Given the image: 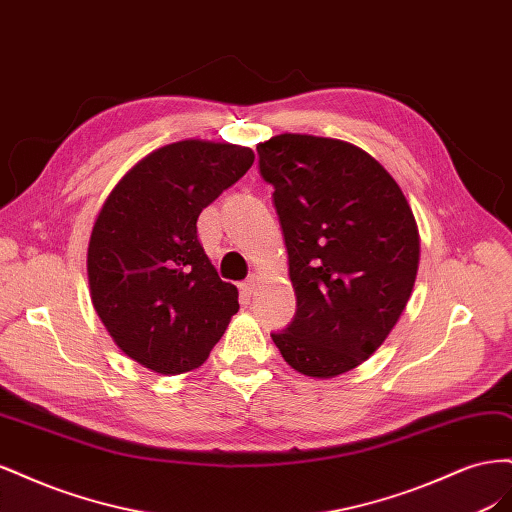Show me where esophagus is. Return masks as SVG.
Listing matches in <instances>:
<instances>
[{"instance_id":"esophagus-1","label":"esophagus","mask_w":512,"mask_h":512,"mask_svg":"<svg viewBox=\"0 0 512 512\" xmlns=\"http://www.w3.org/2000/svg\"><path fill=\"white\" fill-rule=\"evenodd\" d=\"M256 288H258V275H252L250 280L241 284V292L245 294V297H252V294L256 292Z\"/></svg>"}]
</instances>
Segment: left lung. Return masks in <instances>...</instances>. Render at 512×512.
<instances>
[{
	"mask_svg": "<svg viewBox=\"0 0 512 512\" xmlns=\"http://www.w3.org/2000/svg\"><path fill=\"white\" fill-rule=\"evenodd\" d=\"M256 149L297 294L290 327L271 337L303 376L346 374L382 346L412 294V207L386 168L346 141L286 132Z\"/></svg>",
	"mask_w": 512,
	"mask_h": 512,
	"instance_id": "1",
	"label": "left lung"
}]
</instances>
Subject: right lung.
Segmentation results:
<instances>
[{
	"label": "right lung",
	"mask_w": 512,
	"mask_h": 512,
	"mask_svg": "<svg viewBox=\"0 0 512 512\" xmlns=\"http://www.w3.org/2000/svg\"><path fill=\"white\" fill-rule=\"evenodd\" d=\"M252 164L241 145H164L117 181L91 228V303L119 350L156 374L198 369L239 312V290L220 280L196 220Z\"/></svg>",
	"instance_id": "1"
}]
</instances>
